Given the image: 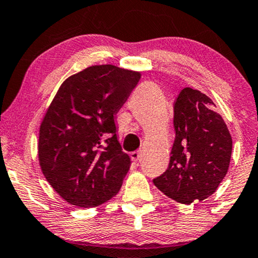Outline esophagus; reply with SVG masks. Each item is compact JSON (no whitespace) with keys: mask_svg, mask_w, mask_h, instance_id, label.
Masks as SVG:
<instances>
[{"mask_svg":"<svg viewBox=\"0 0 258 258\" xmlns=\"http://www.w3.org/2000/svg\"><path fill=\"white\" fill-rule=\"evenodd\" d=\"M131 160L135 161V162H137V161H139V159H141L142 156V151L141 150H137V151H133V153H131Z\"/></svg>","mask_w":258,"mask_h":258,"instance_id":"esophagus-1","label":"esophagus"}]
</instances>
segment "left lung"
I'll use <instances>...</instances> for the list:
<instances>
[{
    "mask_svg": "<svg viewBox=\"0 0 258 258\" xmlns=\"http://www.w3.org/2000/svg\"><path fill=\"white\" fill-rule=\"evenodd\" d=\"M215 104L198 90L185 88L174 103L175 138L168 168L155 186L179 203L212 196L227 174L232 137Z\"/></svg>",
    "mask_w": 258,
    "mask_h": 258,
    "instance_id": "8db88e82",
    "label": "left lung"
}]
</instances>
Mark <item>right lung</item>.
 Masks as SVG:
<instances>
[{
  "instance_id": "obj_1",
  "label": "right lung",
  "mask_w": 258,
  "mask_h": 258,
  "mask_svg": "<svg viewBox=\"0 0 258 258\" xmlns=\"http://www.w3.org/2000/svg\"><path fill=\"white\" fill-rule=\"evenodd\" d=\"M141 73L113 64L64 80L39 128L38 159L51 187L77 207L101 206L119 192L131 159L117 141L115 115Z\"/></svg>"
}]
</instances>
